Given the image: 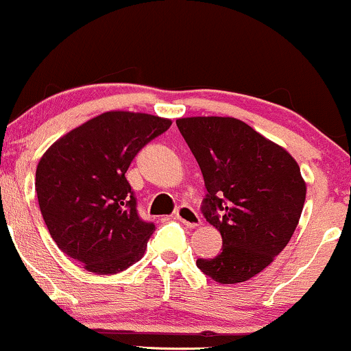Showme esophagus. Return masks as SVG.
Returning <instances> with one entry per match:
<instances>
[{
    "label": "esophagus",
    "mask_w": 351,
    "mask_h": 351,
    "mask_svg": "<svg viewBox=\"0 0 351 351\" xmlns=\"http://www.w3.org/2000/svg\"><path fill=\"white\" fill-rule=\"evenodd\" d=\"M175 217L178 219L183 226L189 227V229H194V227H197L201 223V219L197 216V213L193 208H189V206H180V208L176 209Z\"/></svg>",
    "instance_id": "obj_1"
}]
</instances>
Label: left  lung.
Instances as JSON below:
<instances>
[{
  "mask_svg": "<svg viewBox=\"0 0 351 351\" xmlns=\"http://www.w3.org/2000/svg\"><path fill=\"white\" fill-rule=\"evenodd\" d=\"M176 125L204 176L206 221L222 235V252L197 268L221 285L250 280L296 230L306 201L299 165L235 117H181Z\"/></svg>",
  "mask_w": 351,
  "mask_h": 351,
  "instance_id": "left-lung-1",
  "label": "left lung"
}]
</instances>
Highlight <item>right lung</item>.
Here are the masks:
<instances>
[{
  "mask_svg": "<svg viewBox=\"0 0 351 351\" xmlns=\"http://www.w3.org/2000/svg\"><path fill=\"white\" fill-rule=\"evenodd\" d=\"M170 125L152 114L108 111L62 135L39 160L36 191L45 226L88 271L116 274L145 253L155 226L138 217L125 171Z\"/></svg>",
  "mask_w": 351,
  "mask_h": 351,
  "instance_id": "add662e5",
  "label": "right lung"
}]
</instances>
